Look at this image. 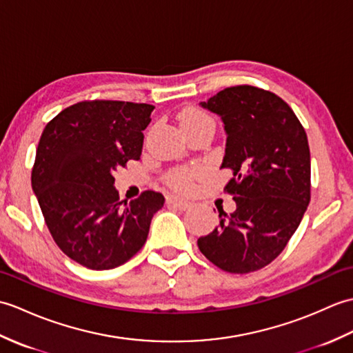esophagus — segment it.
Instances as JSON below:
<instances>
[{"mask_svg": "<svg viewBox=\"0 0 353 353\" xmlns=\"http://www.w3.org/2000/svg\"><path fill=\"white\" fill-rule=\"evenodd\" d=\"M166 203L169 207H175L178 210H187V208L192 207L190 201L179 198V196H176V194H169V196L166 198Z\"/></svg>", "mask_w": 353, "mask_h": 353, "instance_id": "obj_1", "label": "esophagus"}]
</instances>
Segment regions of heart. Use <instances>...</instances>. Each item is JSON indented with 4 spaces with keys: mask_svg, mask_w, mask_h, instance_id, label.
<instances>
[{
    "mask_svg": "<svg viewBox=\"0 0 353 353\" xmlns=\"http://www.w3.org/2000/svg\"><path fill=\"white\" fill-rule=\"evenodd\" d=\"M199 123H213V122H211V119L205 113L196 110V108H189V110H184L181 114H179V125H181V128L192 127V125H199ZM169 183L170 185H174L175 189L189 190L193 184V174L189 170L174 172V174L169 176Z\"/></svg>",
    "mask_w": 353,
    "mask_h": 353,
    "instance_id": "b5f03b06",
    "label": "heart"
}]
</instances>
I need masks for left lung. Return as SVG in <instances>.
<instances>
[{"label":"left lung","mask_w":353,"mask_h":353,"mask_svg":"<svg viewBox=\"0 0 353 353\" xmlns=\"http://www.w3.org/2000/svg\"><path fill=\"white\" fill-rule=\"evenodd\" d=\"M199 105L223 122L221 169L232 170L225 190L236 201V210L219 211V225L198 239L199 250L225 272L258 270L283 252L310 203L307 132L287 103L252 85L221 90Z\"/></svg>","instance_id":"8db88e82"}]
</instances>
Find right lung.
<instances>
[{
  "label": "right lung",
  "instance_id": "right-lung-1",
  "mask_svg": "<svg viewBox=\"0 0 353 353\" xmlns=\"http://www.w3.org/2000/svg\"><path fill=\"white\" fill-rule=\"evenodd\" d=\"M154 105L90 101L65 108L39 140L31 187L54 241L92 270L119 268L148 239L164 198L119 201L113 172L139 160Z\"/></svg>",
  "mask_w": 353,
  "mask_h": 353
}]
</instances>
